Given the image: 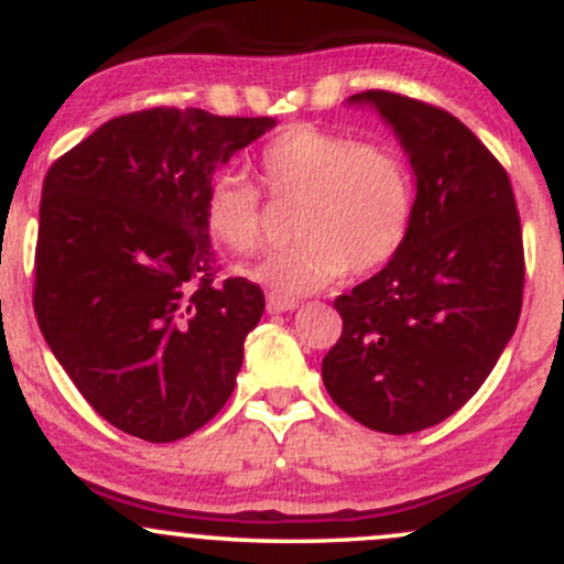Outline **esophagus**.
<instances>
[{"label":"esophagus","instance_id":"1","mask_svg":"<svg viewBox=\"0 0 564 564\" xmlns=\"http://www.w3.org/2000/svg\"><path fill=\"white\" fill-rule=\"evenodd\" d=\"M296 302L294 300H283V296H275L270 294L268 296V313H289V310H294Z\"/></svg>","mask_w":564,"mask_h":564}]
</instances>
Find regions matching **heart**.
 Masks as SVG:
<instances>
[{
	"instance_id": "heart-1",
	"label": "heart",
	"mask_w": 564,
	"mask_h": 564,
	"mask_svg": "<svg viewBox=\"0 0 564 564\" xmlns=\"http://www.w3.org/2000/svg\"><path fill=\"white\" fill-rule=\"evenodd\" d=\"M260 177L278 200H300L289 249L270 251L246 275L275 296L313 294L345 273H377L403 249L413 223V177L381 142L296 124L260 153ZM204 223L219 246L249 254L262 241V196L238 172L206 185Z\"/></svg>"
}]
</instances>
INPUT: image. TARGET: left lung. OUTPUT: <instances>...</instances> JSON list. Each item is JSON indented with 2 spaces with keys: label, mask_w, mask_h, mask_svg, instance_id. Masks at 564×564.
Returning a JSON list of instances; mask_svg holds the SVG:
<instances>
[{
  "label": "left lung",
  "mask_w": 564,
  "mask_h": 564,
  "mask_svg": "<svg viewBox=\"0 0 564 564\" xmlns=\"http://www.w3.org/2000/svg\"><path fill=\"white\" fill-rule=\"evenodd\" d=\"M416 177L403 249L334 300L341 336L323 384L368 430L408 435L456 413L482 387L514 334L525 251L509 174L456 116L368 89Z\"/></svg>",
  "instance_id": "obj_1"
}]
</instances>
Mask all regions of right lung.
I'll return each instance as SVG.
<instances>
[{
    "label": "right lung",
    "instance_id": "obj_1",
    "mask_svg": "<svg viewBox=\"0 0 564 564\" xmlns=\"http://www.w3.org/2000/svg\"><path fill=\"white\" fill-rule=\"evenodd\" d=\"M275 119L148 108L106 121L50 166L34 313L76 390L148 443L187 437L228 403L264 294L217 283L204 196Z\"/></svg>",
    "mask_w": 564,
    "mask_h": 564
}]
</instances>
